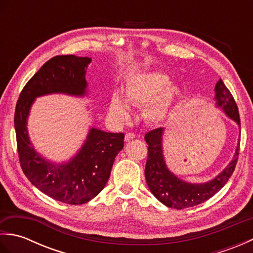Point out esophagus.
Here are the masks:
<instances>
[{"label": "esophagus", "mask_w": 253, "mask_h": 253, "mask_svg": "<svg viewBox=\"0 0 253 253\" xmlns=\"http://www.w3.org/2000/svg\"><path fill=\"white\" fill-rule=\"evenodd\" d=\"M135 138V133L133 132H127L126 135H125V140L126 141H129V140H131V139H133Z\"/></svg>", "instance_id": "obj_1"}]
</instances>
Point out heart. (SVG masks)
<instances>
[{"mask_svg":"<svg viewBox=\"0 0 253 253\" xmlns=\"http://www.w3.org/2000/svg\"><path fill=\"white\" fill-rule=\"evenodd\" d=\"M180 98L179 87L171 84L168 75L161 72L139 74L128 82L125 89V98L128 103L146 105L144 117L154 124L164 121L179 103ZM126 102L120 93L113 94L110 103L111 112L118 117H128L129 106Z\"/></svg>","mask_w":253,"mask_h":253,"instance_id":"heart-1","label":"heart"}]
</instances>
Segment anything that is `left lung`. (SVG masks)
I'll list each match as a JSON object with an SVG mask.
<instances>
[{
	"label": "left lung",
	"mask_w": 253,
	"mask_h": 253,
	"mask_svg": "<svg viewBox=\"0 0 253 253\" xmlns=\"http://www.w3.org/2000/svg\"><path fill=\"white\" fill-rule=\"evenodd\" d=\"M214 90H215L214 99H215L216 106L221 107L225 114L237 123V125L240 127L237 104L222 79L216 83ZM163 131L164 128H157L144 136V140L149 146L144 175H146L147 185L153 196L166 207L181 210L203 203L221 190L234 173L236 164H237L240 147L239 139L233 160L223 169L222 173L204 184H191V182L178 178L166 166L162 147Z\"/></svg>",
	"instance_id": "8db88e82"
}]
</instances>
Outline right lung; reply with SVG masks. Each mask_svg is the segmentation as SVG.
Listing matches in <instances>:
<instances>
[{
    "label": "right lung",
    "instance_id": "obj_1",
    "mask_svg": "<svg viewBox=\"0 0 253 253\" xmlns=\"http://www.w3.org/2000/svg\"><path fill=\"white\" fill-rule=\"evenodd\" d=\"M90 63V57L75 55H57L47 61L20 92L14 117L19 162L27 178L46 196L75 206L87 203L105 187L125 136L123 132H106L92 127L77 154L66 163L55 164L35 150L27 121L38 96L51 93L85 95V73Z\"/></svg>",
    "mask_w": 253,
    "mask_h": 253
}]
</instances>
